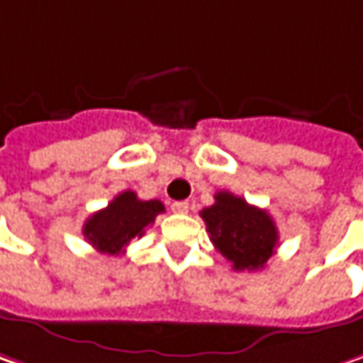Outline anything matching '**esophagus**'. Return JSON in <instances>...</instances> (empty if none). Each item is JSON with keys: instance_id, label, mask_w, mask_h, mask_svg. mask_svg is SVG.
<instances>
[{"instance_id": "esophagus-1", "label": "esophagus", "mask_w": 363, "mask_h": 363, "mask_svg": "<svg viewBox=\"0 0 363 363\" xmlns=\"http://www.w3.org/2000/svg\"><path fill=\"white\" fill-rule=\"evenodd\" d=\"M172 211L186 213L189 211V201H177V203H172Z\"/></svg>"}]
</instances>
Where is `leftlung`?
Returning a JSON list of instances; mask_svg holds the SVG:
<instances>
[{
	"instance_id": "8db88e82",
	"label": "left lung",
	"mask_w": 363,
	"mask_h": 363,
	"mask_svg": "<svg viewBox=\"0 0 363 363\" xmlns=\"http://www.w3.org/2000/svg\"><path fill=\"white\" fill-rule=\"evenodd\" d=\"M201 217L215 250L231 262L233 270H260L274 256L278 229L272 217L264 209L245 203V199L219 191L215 203L203 209Z\"/></svg>"
}]
</instances>
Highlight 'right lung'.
Instances as JSON below:
<instances>
[{"label": "right lung", "instance_id": "right-lung-1", "mask_svg": "<svg viewBox=\"0 0 363 363\" xmlns=\"http://www.w3.org/2000/svg\"><path fill=\"white\" fill-rule=\"evenodd\" d=\"M164 211L158 199L142 201L134 191H123L105 209L93 213L83 225V235L95 250L109 256L123 254L134 238H142L144 229Z\"/></svg>", "mask_w": 363, "mask_h": 363}]
</instances>
